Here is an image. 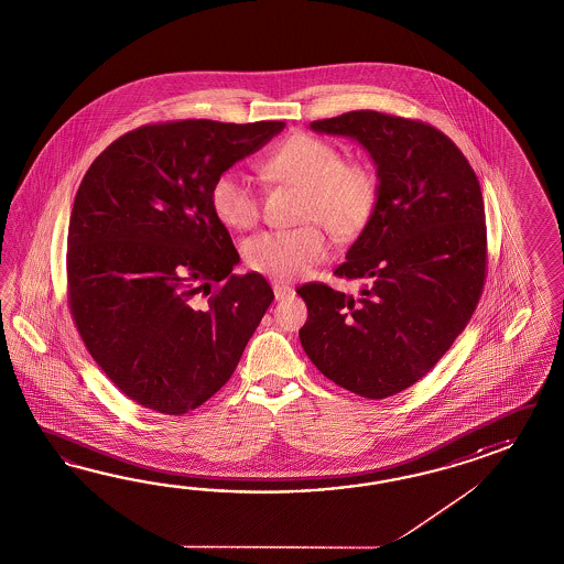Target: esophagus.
I'll return each instance as SVG.
<instances>
[{"mask_svg": "<svg viewBox=\"0 0 564 564\" xmlns=\"http://www.w3.org/2000/svg\"><path fill=\"white\" fill-rule=\"evenodd\" d=\"M273 291H275L276 300H288V297H291V295L295 293L293 288H289V285H281V283H275V285H273Z\"/></svg>", "mask_w": 564, "mask_h": 564, "instance_id": "34e87169", "label": "esophagus"}]
</instances>
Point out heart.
Here are the masks:
<instances>
[{"instance_id": "1", "label": "heart", "mask_w": 564, "mask_h": 564, "mask_svg": "<svg viewBox=\"0 0 564 564\" xmlns=\"http://www.w3.org/2000/svg\"><path fill=\"white\" fill-rule=\"evenodd\" d=\"M269 177L302 189L300 221L293 230H267L248 238L245 261L262 275L293 281L305 275L328 254V238L352 240L375 216L379 204V180L362 161H344L330 140L293 134L264 161ZM209 206L226 228L247 230L261 214V199L247 175L238 169L220 173L209 187Z\"/></svg>"}]
</instances>
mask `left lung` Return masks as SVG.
Wrapping results in <instances>:
<instances>
[{
	"label": "left lung",
	"mask_w": 564,
	"mask_h": 564,
	"mask_svg": "<svg viewBox=\"0 0 564 564\" xmlns=\"http://www.w3.org/2000/svg\"><path fill=\"white\" fill-rule=\"evenodd\" d=\"M310 128L355 138L371 154L379 204L334 275L358 279V295L324 283L297 289L307 305L303 350L330 381L384 399L417 383L473 316L487 271L479 180L434 126L381 111H348Z\"/></svg>",
	"instance_id": "1"
}]
</instances>
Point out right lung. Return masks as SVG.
Masks as SVG:
<instances>
[{
    "label": "right lung",
    "mask_w": 564,
    "mask_h": 564,
    "mask_svg": "<svg viewBox=\"0 0 564 564\" xmlns=\"http://www.w3.org/2000/svg\"><path fill=\"white\" fill-rule=\"evenodd\" d=\"M285 122L181 120L113 140L85 173L67 238L69 307L126 398L181 415L232 377L275 293L240 261L209 187Z\"/></svg>",
    "instance_id": "right-lung-1"
}]
</instances>
